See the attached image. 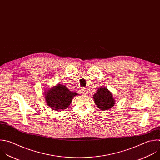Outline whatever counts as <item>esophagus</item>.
Returning <instances> with one entry per match:
<instances>
[{"instance_id":"1","label":"esophagus","mask_w":160,"mask_h":160,"mask_svg":"<svg viewBox=\"0 0 160 160\" xmlns=\"http://www.w3.org/2000/svg\"><path fill=\"white\" fill-rule=\"evenodd\" d=\"M81 90H82V93L84 94V95H86L88 93V89L86 88H82V89Z\"/></svg>"}]
</instances>
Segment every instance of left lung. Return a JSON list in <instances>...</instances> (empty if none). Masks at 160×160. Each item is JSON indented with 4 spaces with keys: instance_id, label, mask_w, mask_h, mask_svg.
Here are the masks:
<instances>
[{
    "instance_id": "obj_1",
    "label": "left lung",
    "mask_w": 160,
    "mask_h": 160,
    "mask_svg": "<svg viewBox=\"0 0 160 160\" xmlns=\"http://www.w3.org/2000/svg\"><path fill=\"white\" fill-rule=\"evenodd\" d=\"M93 98L97 108L102 111L109 110L115 104L112 93L105 87H99Z\"/></svg>"
}]
</instances>
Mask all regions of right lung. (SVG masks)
I'll use <instances>...</instances> for the list:
<instances>
[{"label": "right lung", "instance_id": "add662e5", "mask_svg": "<svg viewBox=\"0 0 160 160\" xmlns=\"http://www.w3.org/2000/svg\"><path fill=\"white\" fill-rule=\"evenodd\" d=\"M77 95V93L70 91L65 85L61 84L46 90L44 93L45 101L48 106L58 111L66 109Z\"/></svg>", "mask_w": 160, "mask_h": 160}]
</instances>
